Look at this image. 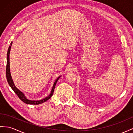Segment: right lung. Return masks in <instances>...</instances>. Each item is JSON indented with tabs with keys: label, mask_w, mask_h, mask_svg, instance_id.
I'll list each match as a JSON object with an SVG mask.
<instances>
[{
	"label": "right lung",
	"mask_w": 133,
	"mask_h": 133,
	"mask_svg": "<svg viewBox=\"0 0 133 133\" xmlns=\"http://www.w3.org/2000/svg\"><path fill=\"white\" fill-rule=\"evenodd\" d=\"M12 45V42L11 43V45L9 46V48L8 50V52H7V56H6V80H7L8 83L9 84V86L11 87V88L12 89V90L15 91V93L17 95V96L18 98L21 99L22 102H24V103L26 104H39L41 103H43L44 102H46L47 100H48L49 99L51 98L53 96V94L54 92V88H55L56 84L57 83V81L58 80V79L61 77V76H59L57 79L56 80V81H54V83L53 84V88L52 89V90H51L50 94L48 96L45 97V98H43V99H41L39 101H31V100H29L28 98H26L25 96V95L23 94L21 91H20L19 89H18L15 86V85L13 83V81L12 80V78L11 75V72H10V64H9V54H10V50H11V46Z\"/></svg>",
	"instance_id": "right-lung-1"
}]
</instances>
